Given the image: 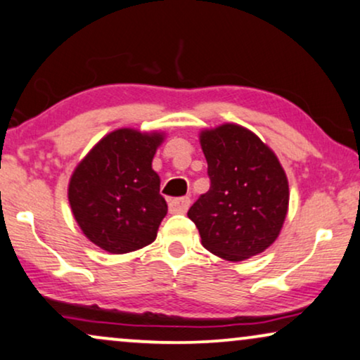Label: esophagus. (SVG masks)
Returning a JSON list of instances; mask_svg holds the SVG:
<instances>
[{
  "mask_svg": "<svg viewBox=\"0 0 360 360\" xmlns=\"http://www.w3.org/2000/svg\"><path fill=\"white\" fill-rule=\"evenodd\" d=\"M191 206L189 198H177L169 201V212L171 214H184Z\"/></svg>",
  "mask_w": 360,
  "mask_h": 360,
  "instance_id": "34e87169",
  "label": "esophagus"
}]
</instances>
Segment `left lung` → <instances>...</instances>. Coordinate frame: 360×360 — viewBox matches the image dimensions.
Wrapping results in <instances>:
<instances>
[{"mask_svg":"<svg viewBox=\"0 0 360 360\" xmlns=\"http://www.w3.org/2000/svg\"><path fill=\"white\" fill-rule=\"evenodd\" d=\"M211 188L191 206L209 252L239 262L266 251L289 209V183L274 151L248 127L224 122L199 133Z\"/></svg>","mask_w":360,"mask_h":360,"instance_id":"left-lung-1","label":"left lung"}]
</instances>
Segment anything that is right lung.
Segmentation results:
<instances>
[{
    "mask_svg": "<svg viewBox=\"0 0 360 360\" xmlns=\"http://www.w3.org/2000/svg\"><path fill=\"white\" fill-rule=\"evenodd\" d=\"M165 133L133 127L111 131L78 162L68 184V201L79 229L111 254L143 249L158 236L167 204L159 194L153 158Z\"/></svg>",
    "mask_w": 360,
    "mask_h": 360,
    "instance_id": "obj_1",
    "label": "right lung"
}]
</instances>
